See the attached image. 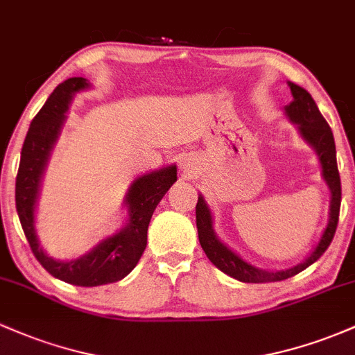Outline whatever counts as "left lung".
I'll use <instances>...</instances> for the list:
<instances>
[{
    "instance_id": "8db88e82",
    "label": "left lung",
    "mask_w": 355,
    "mask_h": 355,
    "mask_svg": "<svg viewBox=\"0 0 355 355\" xmlns=\"http://www.w3.org/2000/svg\"><path fill=\"white\" fill-rule=\"evenodd\" d=\"M290 85L291 96L293 101L285 107V114L293 124H298V131L302 138L305 139L309 145L313 148L317 153L318 162L322 166V177L327 182L330 189V212H329V224H327L325 231L315 246L311 254L303 263L297 266L290 268V270L282 271H264L261 268L252 266L244 261L241 256H237L234 251H231L224 243L216 236L214 232V220L212 214H210L209 205L205 204L204 197L198 196V202L196 205V216H197V231L200 246L207 254L210 263L216 264L217 268L231 278L239 279L243 283H272L288 279L291 276L298 275L300 271L306 270L310 264H313L327 248L332 243L334 234H336L338 212H340V175L337 168V155H336V141H334L332 130H330L329 123L318 111L317 104H315L313 97L300 85L288 83Z\"/></svg>"
}]
</instances>
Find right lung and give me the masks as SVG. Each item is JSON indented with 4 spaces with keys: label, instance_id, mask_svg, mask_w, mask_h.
<instances>
[{
    "label": "right lung",
    "instance_id": "1",
    "mask_svg": "<svg viewBox=\"0 0 355 355\" xmlns=\"http://www.w3.org/2000/svg\"><path fill=\"white\" fill-rule=\"evenodd\" d=\"M89 87L91 84L84 77H70L58 84L55 91L50 94L26 133L15 189L19 222L35 258L50 275L76 286H101L116 283L133 271L146 248L148 224L151 216L163 196L177 182L175 165L141 175L131 184L124 198L130 217L121 231L103 239L77 259L58 261L46 254L35 232V207L42 175L49 162L50 151L60 135L70 101L77 92Z\"/></svg>",
    "mask_w": 355,
    "mask_h": 355
}]
</instances>
